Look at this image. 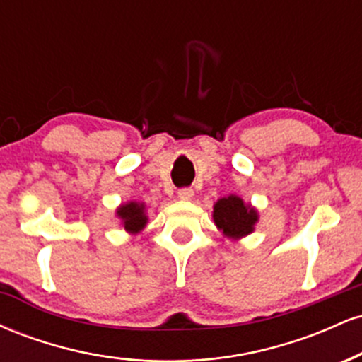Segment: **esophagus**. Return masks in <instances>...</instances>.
Instances as JSON below:
<instances>
[{"instance_id":"1","label":"esophagus","mask_w":362,"mask_h":362,"mask_svg":"<svg viewBox=\"0 0 362 362\" xmlns=\"http://www.w3.org/2000/svg\"><path fill=\"white\" fill-rule=\"evenodd\" d=\"M178 199H182V201H192L194 190L192 189H180L178 190Z\"/></svg>"}]
</instances>
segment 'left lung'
Returning <instances> with one entry per match:
<instances>
[{"instance_id":"1","label":"left lung","mask_w":362,"mask_h":362,"mask_svg":"<svg viewBox=\"0 0 362 362\" xmlns=\"http://www.w3.org/2000/svg\"><path fill=\"white\" fill-rule=\"evenodd\" d=\"M259 211L252 204H247L240 195L230 194L218 199L213 206V221L224 238L238 240L245 238L255 231L259 223Z\"/></svg>"}]
</instances>
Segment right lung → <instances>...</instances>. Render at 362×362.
Segmentation results:
<instances>
[{"mask_svg": "<svg viewBox=\"0 0 362 362\" xmlns=\"http://www.w3.org/2000/svg\"><path fill=\"white\" fill-rule=\"evenodd\" d=\"M115 216L120 219V226L129 235H138L146 228L148 213L146 204L139 201H127L115 209Z\"/></svg>", "mask_w": 362, "mask_h": 362, "instance_id": "obj_1", "label": "right lung"}]
</instances>
